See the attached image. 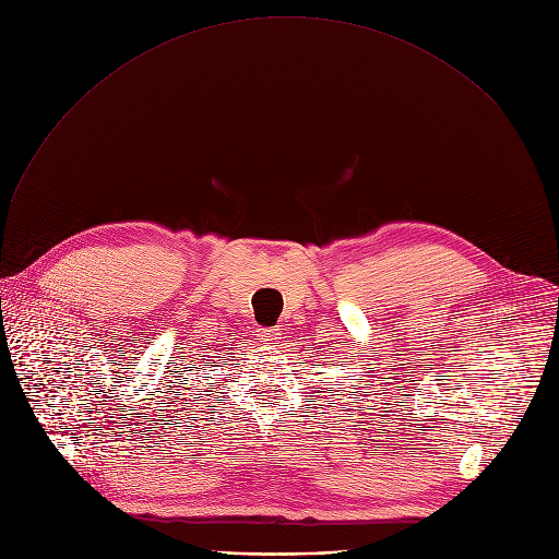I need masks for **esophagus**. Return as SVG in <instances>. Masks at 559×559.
I'll return each instance as SVG.
<instances>
[{
    "mask_svg": "<svg viewBox=\"0 0 559 559\" xmlns=\"http://www.w3.org/2000/svg\"><path fill=\"white\" fill-rule=\"evenodd\" d=\"M277 329L275 326H264V329H260V340L262 342H273V340H277Z\"/></svg>",
    "mask_w": 559,
    "mask_h": 559,
    "instance_id": "obj_1",
    "label": "esophagus"
}]
</instances>
